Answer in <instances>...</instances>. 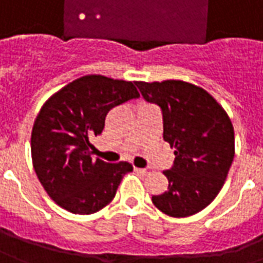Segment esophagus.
I'll return each mask as SVG.
<instances>
[{
	"label": "esophagus",
	"mask_w": 263,
	"mask_h": 263,
	"mask_svg": "<svg viewBox=\"0 0 263 263\" xmlns=\"http://www.w3.org/2000/svg\"><path fill=\"white\" fill-rule=\"evenodd\" d=\"M135 171L139 172V174H142V175H146V174H148V170H146V168H137V166H135Z\"/></svg>",
	"instance_id": "esophagus-1"
}]
</instances>
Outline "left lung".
<instances>
[{
	"mask_svg": "<svg viewBox=\"0 0 263 263\" xmlns=\"http://www.w3.org/2000/svg\"><path fill=\"white\" fill-rule=\"evenodd\" d=\"M145 100L162 109L163 139L175 162L163 175L168 189L152 196L161 212L185 218L214 201L235 157V132L223 106L203 88L179 80L135 82Z\"/></svg>",
	"mask_w": 263,
	"mask_h": 263,
	"instance_id": "obj_1",
	"label": "left lung"
}]
</instances>
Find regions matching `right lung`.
Instances as JSON below:
<instances>
[{
	"instance_id": "obj_1",
	"label": "right lung",
	"mask_w": 263,
	"mask_h": 263,
	"mask_svg": "<svg viewBox=\"0 0 263 263\" xmlns=\"http://www.w3.org/2000/svg\"><path fill=\"white\" fill-rule=\"evenodd\" d=\"M139 92L132 81L85 75L52 93L31 132L35 174L52 201L68 212L95 214L112 201L132 165L92 158L89 139L100 135L108 112Z\"/></svg>"
}]
</instances>
